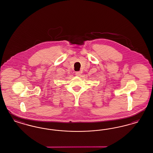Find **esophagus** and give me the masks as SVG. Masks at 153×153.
Here are the masks:
<instances>
[{"mask_svg": "<svg viewBox=\"0 0 153 153\" xmlns=\"http://www.w3.org/2000/svg\"><path fill=\"white\" fill-rule=\"evenodd\" d=\"M75 73H76L75 74H76L77 76H80V75H81V73L80 72H76Z\"/></svg>", "mask_w": 153, "mask_h": 153, "instance_id": "1", "label": "esophagus"}]
</instances>
